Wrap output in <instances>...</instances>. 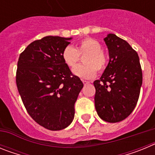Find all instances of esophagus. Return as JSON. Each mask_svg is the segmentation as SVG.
<instances>
[{"label":"esophagus","mask_w":155,"mask_h":155,"mask_svg":"<svg viewBox=\"0 0 155 155\" xmlns=\"http://www.w3.org/2000/svg\"><path fill=\"white\" fill-rule=\"evenodd\" d=\"M82 82H83V84H87L90 83V81H85V80H82Z\"/></svg>","instance_id":"obj_1"}]
</instances>
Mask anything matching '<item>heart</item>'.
<instances>
[{"mask_svg":"<svg viewBox=\"0 0 155 155\" xmlns=\"http://www.w3.org/2000/svg\"><path fill=\"white\" fill-rule=\"evenodd\" d=\"M85 55V65L75 67L73 69L74 74L81 78L91 79L95 77L97 71L103 72L106 69L109 61L107 55L102 50V44L93 38L82 39L76 48L72 46H66L62 53L63 60L69 68H74L80 61L81 56Z\"/></svg>","mask_w":155,"mask_h":155,"instance_id":"heart-1","label":"heart"}]
</instances>
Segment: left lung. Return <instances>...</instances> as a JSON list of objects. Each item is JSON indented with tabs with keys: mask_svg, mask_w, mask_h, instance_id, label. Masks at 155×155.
<instances>
[{
	"mask_svg": "<svg viewBox=\"0 0 155 155\" xmlns=\"http://www.w3.org/2000/svg\"><path fill=\"white\" fill-rule=\"evenodd\" d=\"M109 62L99 80L94 81V106L100 118L109 123L125 120L137 103L142 84L138 54L127 41L109 34L104 39Z\"/></svg>",
	"mask_w": 155,
	"mask_h": 155,
	"instance_id": "obj_1",
	"label": "left lung"
}]
</instances>
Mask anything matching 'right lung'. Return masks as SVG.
Wrapping results in <instances>:
<instances>
[{"label": "right lung", "instance_id": "1", "mask_svg": "<svg viewBox=\"0 0 155 155\" xmlns=\"http://www.w3.org/2000/svg\"><path fill=\"white\" fill-rule=\"evenodd\" d=\"M71 38L45 36L31 42L20 54L16 84L27 112L50 130L68 127L83 83L64 63L62 53Z\"/></svg>", "mask_w": 155, "mask_h": 155}]
</instances>
